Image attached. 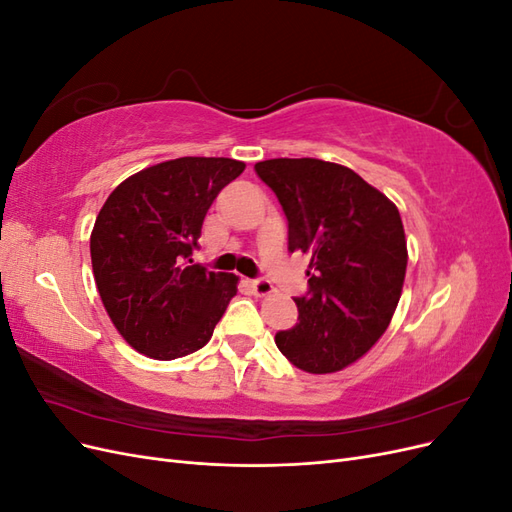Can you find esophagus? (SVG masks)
<instances>
[{"label": "esophagus", "instance_id": "obj_1", "mask_svg": "<svg viewBox=\"0 0 512 512\" xmlns=\"http://www.w3.org/2000/svg\"><path fill=\"white\" fill-rule=\"evenodd\" d=\"M252 286V292L256 294V297H267V294L273 292V284L269 280H265V277H256V280L250 282Z\"/></svg>", "mask_w": 512, "mask_h": 512}]
</instances>
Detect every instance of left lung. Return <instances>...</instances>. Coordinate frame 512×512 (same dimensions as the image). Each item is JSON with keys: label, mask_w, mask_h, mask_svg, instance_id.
Wrapping results in <instances>:
<instances>
[{"label": "left lung", "mask_w": 512, "mask_h": 512, "mask_svg": "<svg viewBox=\"0 0 512 512\" xmlns=\"http://www.w3.org/2000/svg\"><path fill=\"white\" fill-rule=\"evenodd\" d=\"M288 220V250L309 256L299 322L275 346L309 374L354 363L389 327L404 286L408 247L397 207L354 170L316 158L254 166Z\"/></svg>", "instance_id": "obj_1"}]
</instances>
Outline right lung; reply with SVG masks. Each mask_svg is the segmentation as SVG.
<instances>
[{"mask_svg": "<svg viewBox=\"0 0 512 512\" xmlns=\"http://www.w3.org/2000/svg\"><path fill=\"white\" fill-rule=\"evenodd\" d=\"M230 158H177L119 183L91 232L108 316L141 354L173 361L203 348L237 294V275L192 260L213 200L243 173Z\"/></svg>", "mask_w": 512, "mask_h": 512, "instance_id": "right-lung-1", "label": "right lung"}]
</instances>
